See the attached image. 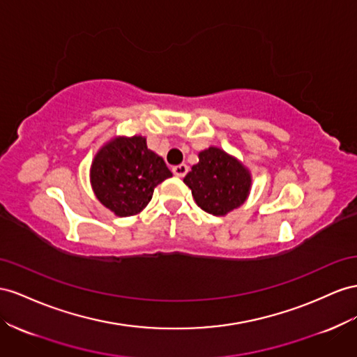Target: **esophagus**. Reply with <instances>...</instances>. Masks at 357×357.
<instances>
[{
	"instance_id": "1",
	"label": "esophagus",
	"mask_w": 357,
	"mask_h": 357,
	"mask_svg": "<svg viewBox=\"0 0 357 357\" xmlns=\"http://www.w3.org/2000/svg\"><path fill=\"white\" fill-rule=\"evenodd\" d=\"M172 172H174L176 177H185L188 172V165H185V163H180V165L172 167Z\"/></svg>"
}]
</instances>
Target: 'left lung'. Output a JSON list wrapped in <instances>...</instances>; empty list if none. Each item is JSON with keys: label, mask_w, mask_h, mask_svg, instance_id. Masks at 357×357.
I'll return each mask as SVG.
<instances>
[{"label": "left lung", "mask_w": 357, "mask_h": 357, "mask_svg": "<svg viewBox=\"0 0 357 357\" xmlns=\"http://www.w3.org/2000/svg\"><path fill=\"white\" fill-rule=\"evenodd\" d=\"M199 162L185 177L197 204L210 215L224 216L243 204L249 189V171L225 151L210 147L199 153Z\"/></svg>", "instance_id": "8db88e82"}]
</instances>
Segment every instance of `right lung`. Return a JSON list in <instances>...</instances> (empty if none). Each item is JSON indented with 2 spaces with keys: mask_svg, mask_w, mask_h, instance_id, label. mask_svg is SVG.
<instances>
[{
  "mask_svg": "<svg viewBox=\"0 0 357 357\" xmlns=\"http://www.w3.org/2000/svg\"><path fill=\"white\" fill-rule=\"evenodd\" d=\"M171 176L167 163L147 149L142 137L111 141L96 155L91 167L96 197L121 218L139 213L155 188Z\"/></svg>",
  "mask_w": 357,
  "mask_h": 357,
  "instance_id": "add662e5",
  "label": "right lung"
}]
</instances>
